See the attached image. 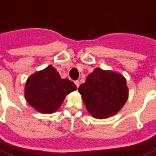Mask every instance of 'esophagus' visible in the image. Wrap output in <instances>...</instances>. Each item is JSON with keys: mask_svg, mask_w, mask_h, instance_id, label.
I'll return each mask as SVG.
<instances>
[{"mask_svg": "<svg viewBox=\"0 0 156 156\" xmlns=\"http://www.w3.org/2000/svg\"><path fill=\"white\" fill-rule=\"evenodd\" d=\"M75 85H76V87L78 88L80 86V81L79 80H76V81H75Z\"/></svg>", "mask_w": 156, "mask_h": 156, "instance_id": "1", "label": "esophagus"}]
</instances>
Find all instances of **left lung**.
<instances>
[{
	"label": "left lung",
	"mask_w": 156,
	"mask_h": 156,
	"mask_svg": "<svg viewBox=\"0 0 156 156\" xmlns=\"http://www.w3.org/2000/svg\"><path fill=\"white\" fill-rule=\"evenodd\" d=\"M91 116L105 119L118 113L128 99L127 80L122 74L95 68L78 88Z\"/></svg>",
	"instance_id": "obj_1"
}]
</instances>
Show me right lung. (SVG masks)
<instances>
[{"label":"right lung","instance_id":"1","mask_svg":"<svg viewBox=\"0 0 156 156\" xmlns=\"http://www.w3.org/2000/svg\"><path fill=\"white\" fill-rule=\"evenodd\" d=\"M76 90V85L70 80L61 78L57 70L50 65L27 79L24 97L36 111L50 114L60 108L66 96Z\"/></svg>","mask_w":156,"mask_h":156}]
</instances>
